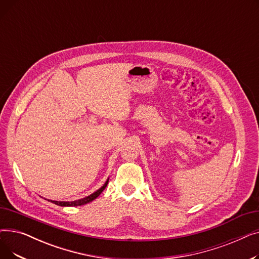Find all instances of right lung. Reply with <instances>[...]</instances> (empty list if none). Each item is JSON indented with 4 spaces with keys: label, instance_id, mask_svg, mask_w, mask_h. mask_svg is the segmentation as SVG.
I'll return each instance as SVG.
<instances>
[{
    "label": "right lung",
    "instance_id": "obj_1",
    "mask_svg": "<svg viewBox=\"0 0 259 259\" xmlns=\"http://www.w3.org/2000/svg\"><path fill=\"white\" fill-rule=\"evenodd\" d=\"M108 185V181L105 183V185L99 189L97 192H94L93 194L85 197V198H81V199H78V200H74V201H56V200H51V202L56 203V205L58 206H62V207H76V206H81V205H85V203H88L92 200H94L95 198H97L103 191L105 190V188L107 187Z\"/></svg>",
    "mask_w": 259,
    "mask_h": 259
}]
</instances>
